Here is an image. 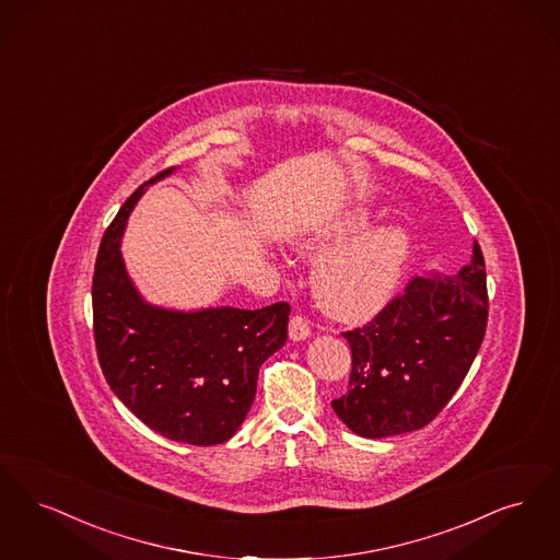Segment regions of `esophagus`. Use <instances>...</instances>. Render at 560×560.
Here are the masks:
<instances>
[{
    "mask_svg": "<svg viewBox=\"0 0 560 560\" xmlns=\"http://www.w3.org/2000/svg\"><path fill=\"white\" fill-rule=\"evenodd\" d=\"M312 335V326H310V319L301 314L291 317L289 322V337L292 341H305L307 337Z\"/></svg>",
    "mask_w": 560,
    "mask_h": 560,
    "instance_id": "34e87169",
    "label": "esophagus"
}]
</instances>
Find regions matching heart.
<instances>
[{"mask_svg": "<svg viewBox=\"0 0 560 560\" xmlns=\"http://www.w3.org/2000/svg\"><path fill=\"white\" fill-rule=\"evenodd\" d=\"M370 218L351 211L319 223L305 246L327 250L314 273L322 310L332 317L360 322L378 314L397 291L410 257V236L399 225L364 232Z\"/></svg>", "mask_w": 560, "mask_h": 560, "instance_id": "obj_1", "label": "heart"}]
</instances>
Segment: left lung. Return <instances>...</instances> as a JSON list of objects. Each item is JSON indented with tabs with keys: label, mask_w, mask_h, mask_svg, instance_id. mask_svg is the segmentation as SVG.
<instances>
[{
	"label": "left lung",
	"mask_w": 560,
	"mask_h": 560,
	"mask_svg": "<svg viewBox=\"0 0 560 560\" xmlns=\"http://www.w3.org/2000/svg\"><path fill=\"white\" fill-rule=\"evenodd\" d=\"M486 259L472 244L456 276H413L362 328L351 347L349 390L332 410L360 438L427 427L463 385L487 328Z\"/></svg>",
	"instance_id": "8db88e82"
}]
</instances>
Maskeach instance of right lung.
<instances>
[{
    "label": "right lung",
    "mask_w": 560,
    "mask_h": 560,
    "mask_svg": "<svg viewBox=\"0 0 560 560\" xmlns=\"http://www.w3.org/2000/svg\"><path fill=\"white\" fill-rule=\"evenodd\" d=\"M156 173L122 202L97 248L92 280L97 362L110 389L147 427L190 445H218L243 424L259 368L289 337L291 305L195 314L147 305L127 278L125 221Z\"/></svg>",
    "instance_id": "1"
}]
</instances>
